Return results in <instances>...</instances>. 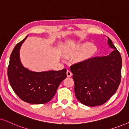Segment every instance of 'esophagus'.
<instances>
[{
	"instance_id": "34e87169",
	"label": "esophagus",
	"mask_w": 129,
	"mask_h": 129,
	"mask_svg": "<svg viewBox=\"0 0 129 129\" xmlns=\"http://www.w3.org/2000/svg\"><path fill=\"white\" fill-rule=\"evenodd\" d=\"M67 75L68 77H71L72 73H71V71H70V70H67Z\"/></svg>"
}]
</instances>
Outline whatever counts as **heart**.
<instances>
[{
	"instance_id": "heart-1",
	"label": "heart",
	"mask_w": 129,
	"mask_h": 129,
	"mask_svg": "<svg viewBox=\"0 0 129 129\" xmlns=\"http://www.w3.org/2000/svg\"><path fill=\"white\" fill-rule=\"evenodd\" d=\"M97 51V48L95 45L89 42H83L75 45L70 49L68 54L69 55H75L81 52L80 59L81 61H85L92 58Z\"/></svg>"
}]
</instances>
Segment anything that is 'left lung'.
<instances>
[{"mask_svg": "<svg viewBox=\"0 0 129 129\" xmlns=\"http://www.w3.org/2000/svg\"><path fill=\"white\" fill-rule=\"evenodd\" d=\"M114 49L109 55L96 56L71 66L74 91L80 103L87 106H100L116 93L121 81V55L108 38Z\"/></svg>", "mask_w": 129, "mask_h": 129, "instance_id": "obj_1", "label": "left lung"}]
</instances>
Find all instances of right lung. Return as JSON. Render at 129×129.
I'll return each mask as SVG.
<instances>
[{
  "label": "right lung",
  "instance_id": "right-lung-1",
  "mask_svg": "<svg viewBox=\"0 0 129 129\" xmlns=\"http://www.w3.org/2000/svg\"><path fill=\"white\" fill-rule=\"evenodd\" d=\"M27 35L15 46L8 68L9 81L22 100L30 104L47 103L54 97L60 83L67 77V70L37 73L22 66L19 51Z\"/></svg>",
  "mask_w": 129,
  "mask_h": 129
}]
</instances>
